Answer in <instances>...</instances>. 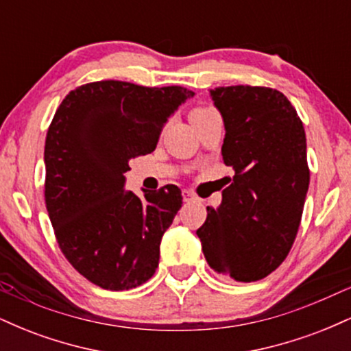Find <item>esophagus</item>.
Masks as SVG:
<instances>
[{"mask_svg": "<svg viewBox=\"0 0 351 351\" xmlns=\"http://www.w3.org/2000/svg\"><path fill=\"white\" fill-rule=\"evenodd\" d=\"M183 199L189 203V201H196V195L191 191V189H183Z\"/></svg>", "mask_w": 351, "mask_h": 351, "instance_id": "34e87169", "label": "esophagus"}]
</instances>
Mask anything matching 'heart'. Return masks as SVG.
Listing matches in <instances>:
<instances>
[{
  "mask_svg": "<svg viewBox=\"0 0 351 351\" xmlns=\"http://www.w3.org/2000/svg\"><path fill=\"white\" fill-rule=\"evenodd\" d=\"M213 108H208V107H198V108H195V110H193V114H191V117L193 115H198V114H206V112H211Z\"/></svg>",
  "mask_w": 351,
  "mask_h": 351,
  "instance_id": "1",
  "label": "heart"
}]
</instances>
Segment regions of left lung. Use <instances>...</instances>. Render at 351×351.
I'll use <instances>...</instances> for the list:
<instances>
[{"mask_svg": "<svg viewBox=\"0 0 351 351\" xmlns=\"http://www.w3.org/2000/svg\"><path fill=\"white\" fill-rule=\"evenodd\" d=\"M211 97L226 128L223 162L234 176L196 234L217 274L259 280L284 263L300 226L310 183L304 123L271 87H216Z\"/></svg>", "mask_w": 351, "mask_h": 351, "instance_id": "1", "label": "left lung"}]
</instances>
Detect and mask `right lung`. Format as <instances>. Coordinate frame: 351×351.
<instances>
[{
  "label": "right lung",
  "mask_w": 351,
  "mask_h": 351,
  "mask_svg": "<svg viewBox=\"0 0 351 351\" xmlns=\"http://www.w3.org/2000/svg\"><path fill=\"white\" fill-rule=\"evenodd\" d=\"M193 92L99 80L71 90L44 147V199L56 239L80 276L128 291L155 274L160 243L183 204L178 186L125 189L135 156L155 150L165 123Z\"/></svg>",
  "instance_id": "1"
}]
</instances>
